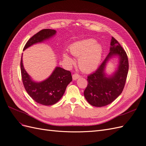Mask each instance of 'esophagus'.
I'll return each instance as SVG.
<instances>
[{
	"label": "esophagus",
	"instance_id": "esophagus-1",
	"mask_svg": "<svg viewBox=\"0 0 146 146\" xmlns=\"http://www.w3.org/2000/svg\"><path fill=\"white\" fill-rule=\"evenodd\" d=\"M80 77V75H79V74H77V73H74V74L72 75V78H73V80H77V79L78 78Z\"/></svg>",
	"mask_w": 146,
	"mask_h": 146
}]
</instances>
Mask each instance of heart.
Wrapping results in <instances>:
<instances>
[{
    "instance_id": "heart-1",
    "label": "heart",
    "mask_w": 146,
    "mask_h": 146,
    "mask_svg": "<svg viewBox=\"0 0 146 146\" xmlns=\"http://www.w3.org/2000/svg\"><path fill=\"white\" fill-rule=\"evenodd\" d=\"M96 42L93 39H85L75 42L69 47L70 53L79 57L78 64L83 71H92L97 68L100 63L102 48L99 44ZM63 57L68 61L72 62L70 57L65 52Z\"/></svg>"
}]
</instances>
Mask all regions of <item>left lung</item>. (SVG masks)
I'll use <instances>...</instances> for the list:
<instances>
[{"label":"left lung","instance_id":"obj_1","mask_svg":"<svg viewBox=\"0 0 146 146\" xmlns=\"http://www.w3.org/2000/svg\"><path fill=\"white\" fill-rule=\"evenodd\" d=\"M110 52L96 71L88 76V85L84 96L88 103L97 107L109 105L120 95L125 86L129 60L124 49L116 39L112 37ZM119 56L118 69L113 76L107 78L104 72L106 63L112 56Z\"/></svg>","mask_w":146,"mask_h":146}]
</instances>
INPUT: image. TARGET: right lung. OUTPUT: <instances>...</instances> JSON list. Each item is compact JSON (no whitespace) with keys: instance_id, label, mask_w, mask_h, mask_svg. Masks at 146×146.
I'll return each mask as SVG.
<instances>
[{"instance_id":"right-lung-1","label":"right lung","mask_w":146,"mask_h":146,"mask_svg":"<svg viewBox=\"0 0 146 146\" xmlns=\"http://www.w3.org/2000/svg\"><path fill=\"white\" fill-rule=\"evenodd\" d=\"M55 33V30H41L29 39L23 50L34 44L48 39ZM21 70L22 80L26 91L35 102L43 105H52L59 101L63 96L68 84L72 80L69 70L56 67L51 76L46 80L39 83L33 82L24 68L23 54L21 60Z\"/></svg>"}]
</instances>
